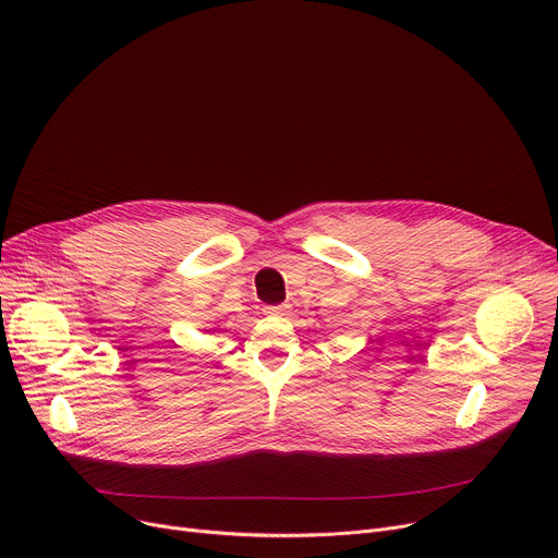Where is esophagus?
Listing matches in <instances>:
<instances>
[{
  "label": "esophagus",
  "mask_w": 558,
  "mask_h": 558,
  "mask_svg": "<svg viewBox=\"0 0 558 558\" xmlns=\"http://www.w3.org/2000/svg\"><path fill=\"white\" fill-rule=\"evenodd\" d=\"M264 312L276 314V316H284L289 312V305H269V307H264Z\"/></svg>",
  "instance_id": "esophagus-1"
}]
</instances>
